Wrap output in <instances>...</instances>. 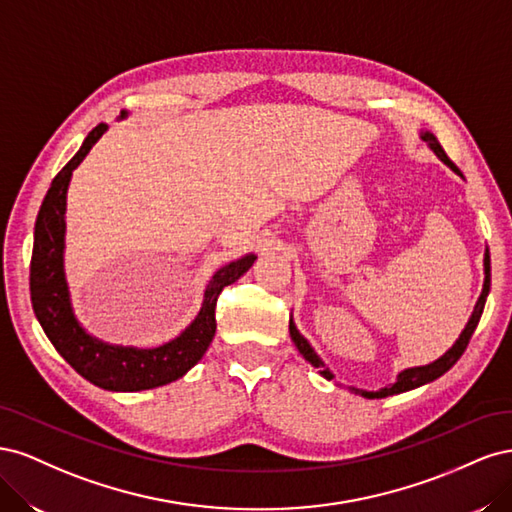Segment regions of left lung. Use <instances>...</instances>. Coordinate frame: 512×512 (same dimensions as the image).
<instances>
[{
  "label": "left lung",
  "instance_id": "8db88e82",
  "mask_svg": "<svg viewBox=\"0 0 512 512\" xmlns=\"http://www.w3.org/2000/svg\"><path fill=\"white\" fill-rule=\"evenodd\" d=\"M421 138L431 147V151L436 153V156H438L448 168L453 170V173H457L459 177H463L461 170H459V168L453 164V160L448 158L446 153H444V149H442V145L438 143L436 136H433L431 132H421ZM489 288H491V258H489V250H485V284H483V292H480V297H478V301H476V305H474V312H472V316H470V320H468V324H466V329L461 331V335H459L457 342L453 344V348L446 350L438 361H433V363H429V365L404 369V371H401V374L397 376V382H395V384L384 386V389H380V391H376V393H374V391L354 389V386H352L350 391L356 393V395H361V397H367V399H382V397H389V395H397V393H406V391L418 389V386H423V384H427V382H433L436 378H440L442 374H446V371L451 369V367L459 361V356H461L463 352H466V348H468V344H470V337H472V333H474V329H476V324H478L480 316H483V309H485V301H487ZM290 337H292L294 346H297L299 352L303 354L305 361H309L314 367H318L320 374H322L324 378H327V380H333V378H335V376L331 374V371H329V367H324V363L320 361V356L314 352L312 346H309L307 339L297 331V327H294L292 318H290Z\"/></svg>",
  "mask_w": 512,
  "mask_h": 512
}]
</instances>
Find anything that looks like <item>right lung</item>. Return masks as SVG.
Listing matches in <instances>:
<instances>
[{"instance_id": "obj_1", "label": "right lung", "mask_w": 512, "mask_h": 512, "mask_svg": "<svg viewBox=\"0 0 512 512\" xmlns=\"http://www.w3.org/2000/svg\"><path fill=\"white\" fill-rule=\"evenodd\" d=\"M126 117V113H121ZM106 132V123L87 134L76 156L55 175L46 192L34 228V252L29 267L34 314L55 350L91 384L104 391H147L175 382L203 359L215 335V303L224 286L237 282L254 265L256 254H247L215 271L205 290V301L194 322L177 339L158 348L111 346L85 333L74 318L70 292L64 273V237H66V194L72 170L79 166L89 149Z\"/></svg>"}]
</instances>
